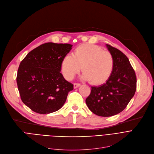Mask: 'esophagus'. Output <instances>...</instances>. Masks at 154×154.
<instances>
[{
	"mask_svg": "<svg viewBox=\"0 0 154 154\" xmlns=\"http://www.w3.org/2000/svg\"><path fill=\"white\" fill-rule=\"evenodd\" d=\"M80 84H79V83H74V88H77V87H80Z\"/></svg>",
	"mask_w": 154,
	"mask_h": 154,
	"instance_id": "34e87169",
	"label": "esophagus"
}]
</instances>
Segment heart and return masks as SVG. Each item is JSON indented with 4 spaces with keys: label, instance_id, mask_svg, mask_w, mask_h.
<instances>
[{
    "label": "heart",
    "instance_id": "1",
    "mask_svg": "<svg viewBox=\"0 0 154 154\" xmlns=\"http://www.w3.org/2000/svg\"><path fill=\"white\" fill-rule=\"evenodd\" d=\"M82 78L92 84L100 85L107 82L114 70V59L112 54L97 45L83 44L79 45L74 55L68 54L62 62V74L72 80L81 70Z\"/></svg>",
    "mask_w": 154,
    "mask_h": 154
}]
</instances>
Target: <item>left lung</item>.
<instances>
[{"mask_svg": "<svg viewBox=\"0 0 154 154\" xmlns=\"http://www.w3.org/2000/svg\"><path fill=\"white\" fill-rule=\"evenodd\" d=\"M106 46L114 59V70L107 82L91 87V94L85 100L88 109L102 117L115 116L124 110L137 87L135 73L127 56L114 47Z\"/></svg>", "mask_w": 154, "mask_h": 154, "instance_id": "obj_1", "label": "left lung"}]
</instances>
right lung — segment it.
Segmentation results:
<instances>
[{
  "mask_svg": "<svg viewBox=\"0 0 154 154\" xmlns=\"http://www.w3.org/2000/svg\"><path fill=\"white\" fill-rule=\"evenodd\" d=\"M69 44L48 42L31 51L20 63L17 84L23 103L40 114L59 110L74 85L61 71L64 57L72 49Z\"/></svg>",
  "mask_w": 154,
  "mask_h": 154,
  "instance_id": "obj_1",
  "label": "right lung"
}]
</instances>
